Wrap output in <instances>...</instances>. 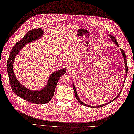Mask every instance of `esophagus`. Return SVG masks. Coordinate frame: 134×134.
<instances>
[{"instance_id": "34e87169", "label": "esophagus", "mask_w": 134, "mask_h": 134, "mask_svg": "<svg viewBox=\"0 0 134 134\" xmlns=\"http://www.w3.org/2000/svg\"><path fill=\"white\" fill-rule=\"evenodd\" d=\"M74 72L73 69L69 68V69H68V72H69V73H72V72Z\"/></svg>"}]
</instances>
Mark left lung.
Returning <instances> with one entry per match:
<instances>
[{
	"mask_svg": "<svg viewBox=\"0 0 134 134\" xmlns=\"http://www.w3.org/2000/svg\"><path fill=\"white\" fill-rule=\"evenodd\" d=\"M109 36L110 37V38L111 39V40H112L114 43L116 44L117 46H118V42H117V40H116V38H115V37L113 36H111V35H109ZM118 47H119V46H118ZM120 51H121L122 53L123 57H124V63H125V76H126H126H127V74H128V65H127V62H126V58L125 53V52L124 51V50L122 49H120ZM125 79L124 81V83H123V87H124V83H125ZM123 87H122V88H123ZM122 89H121V91H120L119 92V94H118V95L117 96V97H115V98H114L113 100H112L111 101H110V102H109V103H107L104 104L100 105V106H90V105H88V104H85V103H83L82 102H81V100L80 99V98H79V97H78V94H77V92H76V88H75V85H74V84H73V89H74V93H75V97H76V99H77V100H78V102H79V103H80V104H81L82 105H83V106H88V107H103L104 106H106V105L109 104V103H111V102H113V101H114L115 100H116V98H117L118 97H119V95H120V94L121 93V91H122Z\"/></svg>",
	"mask_w": 134,
	"mask_h": 134,
	"instance_id": "8db88e82",
	"label": "left lung"
}]
</instances>
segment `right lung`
<instances>
[{"label":"right lung","instance_id":"right-lung-1","mask_svg":"<svg viewBox=\"0 0 134 134\" xmlns=\"http://www.w3.org/2000/svg\"><path fill=\"white\" fill-rule=\"evenodd\" d=\"M43 34L44 31L41 28H34L29 31L22 38V40L17 42L12 48L6 63L9 79L13 92L23 99L36 104L47 103L52 99L54 96L59 79L66 72V69L63 68L53 72L50 74L46 85L41 90H31L27 87H24L18 81L13 69V64L15 58L25 44L38 40L43 36Z\"/></svg>","mask_w":134,"mask_h":134}]
</instances>
